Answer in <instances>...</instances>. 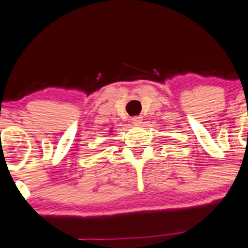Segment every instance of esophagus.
Returning a JSON list of instances; mask_svg holds the SVG:
<instances>
[{"instance_id":"1","label":"esophagus","mask_w":248,"mask_h":248,"mask_svg":"<svg viewBox=\"0 0 248 248\" xmlns=\"http://www.w3.org/2000/svg\"><path fill=\"white\" fill-rule=\"evenodd\" d=\"M132 124L134 126H140L142 124V117L141 116H134L132 119Z\"/></svg>"}]
</instances>
